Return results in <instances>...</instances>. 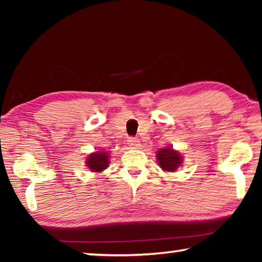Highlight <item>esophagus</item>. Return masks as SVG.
<instances>
[{
  "mask_svg": "<svg viewBox=\"0 0 262 262\" xmlns=\"http://www.w3.org/2000/svg\"><path fill=\"white\" fill-rule=\"evenodd\" d=\"M127 142H128V145H129V147L133 149L140 148V141L135 139V137H129Z\"/></svg>",
  "mask_w": 262,
  "mask_h": 262,
  "instance_id": "esophagus-1",
  "label": "esophagus"
}]
</instances>
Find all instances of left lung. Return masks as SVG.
<instances>
[{"label":"left lung","mask_w":262,"mask_h":262,"mask_svg":"<svg viewBox=\"0 0 262 262\" xmlns=\"http://www.w3.org/2000/svg\"><path fill=\"white\" fill-rule=\"evenodd\" d=\"M157 161L162 170L173 172L180 166L183 163V157L181 155L176 151V150L170 148H163L157 151Z\"/></svg>","instance_id":"obj_1"}]
</instances>
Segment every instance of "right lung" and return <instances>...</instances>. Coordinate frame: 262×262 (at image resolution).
<instances>
[{"mask_svg":"<svg viewBox=\"0 0 262 262\" xmlns=\"http://www.w3.org/2000/svg\"><path fill=\"white\" fill-rule=\"evenodd\" d=\"M108 157L110 156L107 151H96L89 155L85 164L92 172H101L108 167Z\"/></svg>","mask_w":262,"mask_h":262,"instance_id":"obj_1","label":"right lung"}]
</instances>
